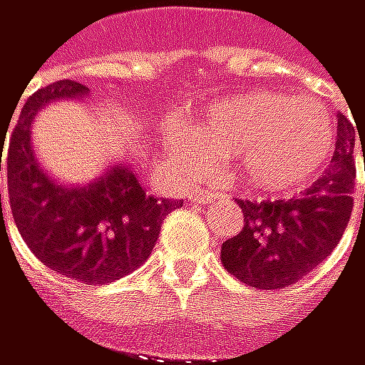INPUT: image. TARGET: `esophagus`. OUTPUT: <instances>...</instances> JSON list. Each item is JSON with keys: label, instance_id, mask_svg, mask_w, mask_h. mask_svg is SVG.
Instances as JSON below:
<instances>
[{"label": "esophagus", "instance_id": "esophagus-1", "mask_svg": "<svg viewBox=\"0 0 365 365\" xmlns=\"http://www.w3.org/2000/svg\"><path fill=\"white\" fill-rule=\"evenodd\" d=\"M189 200H191V202H195V205H211V202H215V200H220V193H211V191H193V193L189 195Z\"/></svg>", "mask_w": 365, "mask_h": 365}]
</instances>
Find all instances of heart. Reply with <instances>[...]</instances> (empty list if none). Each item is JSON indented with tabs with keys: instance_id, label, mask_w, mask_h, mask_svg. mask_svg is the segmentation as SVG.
<instances>
[{
	"instance_id": "heart-1",
	"label": "heart",
	"mask_w": 365,
	"mask_h": 365,
	"mask_svg": "<svg viewBox=\"0 0 365 365\" xmlns=\"http://www.w3.org/2000/svg\"><path fill=\"white\" fill-rule=\"evenodd\" d=\"M331 143L333 123L318 104L269 88L211 106L195 128L172 121L165 130V145L185 176H207L217 154H228L235 178L265 195H285L312 182Z\"/></svg>"
}]
</instances>
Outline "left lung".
Masks as SVG:
<instances>
[{
    "instance_id": "8db88e82",
    "label": "left lung",
    "mask_w": 365,
    "mask_h": 365,
    "mask_svg": "<svg viewBox=\"0 0 365 365\" xmlns=\"http://www.w3.org/2000/svg\"><path fill=\"white\" fill-rule=\"evenodd\" d=\"M357 133L351 119L337 113L331 165L300 197L274 202L237 200L244 211V228L224 242L220 255L232 277L257 289H283L333 252L353 213Z\"/></svg>"
}]
</instances>
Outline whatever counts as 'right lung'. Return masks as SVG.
<instances>
[{"mask_svg": "<svg viewBox=\"0 0 365 365\" xmlns=\"http://www.w3.org/2000/svg\"><path fill=\"white\" fill-rule=\"evenodd\" d=\"M86 93L84 84L61 80L28 98L6 154L8 202L41 263L73 281L104 285L130 274L150 257L176 200L145 193L137 174L121 163L88 185L65 187L45 174L32 152L34 117L51 102L82 100Z\"/></svg>", "mask_w": 365, "mask_h": 365, "instance_id": "right-lung-1", "label": "right lung"}]
</instances>
